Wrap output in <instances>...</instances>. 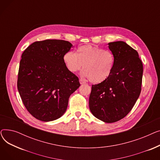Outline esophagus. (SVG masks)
<instances>
[{
    "mask_svg": "<svg viewBox=\"0 0 160 160\" xmlns=\"http://www.w3.org/2000/svg\"><path fill=\"white\" fill-rule=\"evenodd\" d=\"M80 84H83V83H86V82L83 81L82 79H80Z\"/></svg>",
    "mask_w": 160,
    "mask_h": 160,
    "instance_id": "1",
    "label": "esophagus"
}]
</instances>
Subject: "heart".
<instances>
[{
  "instance_id": "b5f03b06",
  "label": "heart",
  "mask_w": 160,
  "mask_h": 160,
  "mask_svg": "<svg viewBox=\"0 0 160 160\" xmlns=\"http://www.w3.org/2000/svg\"><path fill=\"white\" fill-rule=\"evenodd\" d=\"M63 62L71 72L74 73L83 68V77L97 84L104 82L111 75L115 60L109 50L86 45L79 47L75 54L67 52L63 56Z\"/></svg>"
}]
</instances>
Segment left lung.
Returning a JSON list of instances; mask_svg holds the SVG:
<instances>
[{
  "instance_id": "left-lung-1",
  "label": "left lung",
  "mask_w": 160,
  "mask_h": 160,
  "mask_svg": "<svg viewBox=\"0 0 160 160\" xmlns=\"http://www.w3.org/2000/svg\"><path fill=\"white\" fill-rule=\"evenodd\" d=\"M114 56V67L109 78L92 86L90 111L107 123L123 119L138 99L142 77V63L138 52L124 41L108 43Z\"/></svg>"
}]
</instances>
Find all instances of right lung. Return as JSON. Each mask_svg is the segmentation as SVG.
<instances>
[{
    "mask_svg": "<svg viewBox=\"0 0 160 160\" xmlns=\"http://www.w3.org/2000/svg\"><path fill=\"white\" fill-rule=\"evenodd\" d=\"M72 47L64 40L36 41L21 56L18 89L25 108L39 121L61 117L70 95L80 86L78 78L63 62V56Z\"/></svg>",
    "mask_w": 160,
    "mask_h": 160,
    "instance_id": "1",
    "label": "right lung"
}]
</instances>
